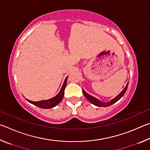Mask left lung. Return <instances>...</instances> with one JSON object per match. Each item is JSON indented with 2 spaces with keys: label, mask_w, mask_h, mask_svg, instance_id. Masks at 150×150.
<instances>
[{
  "label": "left lung",
  "mask_w": 150,
  "mask_h": 150,
  "mask_svg": "<svg viewBox=\"0 0 150 150\" xmlns=\"http://www.w3.org/2000/svg\"><path fill=\"white\" fill-rule=\"evenodd\" d=\"M128 83L126 85V87L124 88L123 91H122V92L120 94H119V95L117 96H116V98H115L114 99H112V100H110V102H108V103L101 102V101L98 100V99H96V98L93 97V96H91L90 95H88V94L86 93L84 90H83V95H84L86 96V98H87V99L89 100L91 103H93V105H95L97 106H103V107H106V106H108L112 105V104L115 103L116 102H117V101L119 99H120V98H122V96L124 95V94H125L126 91L127 90V88H128Z\"/></svg>",
  "instance_id": "8db88e82"
}]
</instances>
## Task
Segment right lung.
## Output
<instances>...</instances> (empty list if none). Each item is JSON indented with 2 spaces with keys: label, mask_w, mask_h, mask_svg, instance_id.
<instances>
[{
  "label": "right lung",
  "mask_w": 150,
  "mask_h": 150,
  "mask_svg": "<svg viewBox=\"0 0 150 150\" xmlns=\"http://www.w3.org/2000/svg\"><path fill=\"white\" fill-rule=\"evenodd\" d=\"M67 77L65 78V81L64 83H63V85L62 86V88H61L59 93H58L55 97L50 98V99H48V100L38 101V102H34V101H32L28 99H26V100L28 101L29 103L33 104V105L37 106L38 107H40L42 108H51L54 107V106L57 105L63 99V96H64L65 88L66 84H67Z\"/></svg>",
  "instance_id": "right-lung-1"
}]
</instances>
